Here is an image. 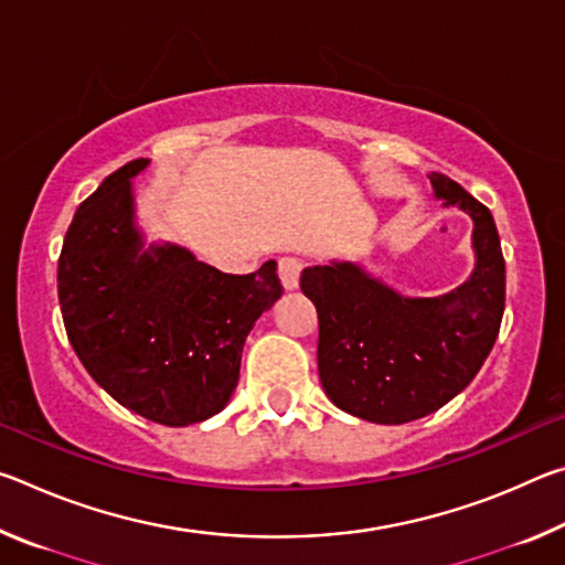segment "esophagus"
I'll return each instance as SVG.
<instances>
[{
	"label": "esophagus",
	"instance_id": "obj_1",
	"mask_svg": "<svg viewBox=\"0 0 565 565\" xmlns=\"http://www.w3.org/2000/svg\"><path fill=\"white\" fill-rule=\"evenodd\" d=\"M303 269V262L296 259V256H281L279 259V279L284 289H296L299 286V276Z\"/></svg>",
	"mask_w": 565,
	"mask_h": 565
}]
</instances>
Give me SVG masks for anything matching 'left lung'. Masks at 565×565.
I'll use <instances>...</instances> for the list:
<instances>
[{"mask_svg": "<svg viewBox=\"0 0 565 565\" xmlns=\"http://www.w3.org/2000/svg\"><path fill=\"white\" fill-rule=\"evenodd\" d=\"M436 196L473 216L476 271L441 299H404L351 264L309 266L301 291L319 313V379L339 408L374 424H408L471 384L499 337L505 262L493 216L446 174Z\"/></svg>", "mask_w": 565, "mask_h": 565, "instance_id": "8db88e82", "label": "left lung"}]
</instances>
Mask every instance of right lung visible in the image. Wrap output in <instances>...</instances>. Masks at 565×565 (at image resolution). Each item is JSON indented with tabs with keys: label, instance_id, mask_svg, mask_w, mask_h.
Listing matches in <instances>:
<instances>
[{
	"label": "right lung",
	"instance_id": "add662e5",
	"mask_svg": "<svg viewBox=\"0 0 565 565\" xmlns=\"http://www.w3.org/2000/svg\"><path fill=\"white\" fill-rule=\"evenodd\" d=\"M134 159L76 209L60 254L64 329L92 379L134 414L189 426L232 398L256 319L284 294L276 264L224 274L186 248L139 254Z\"/></svg>",
	"mask_w": 565,
	"mask_h": 565
}]
</instances>
